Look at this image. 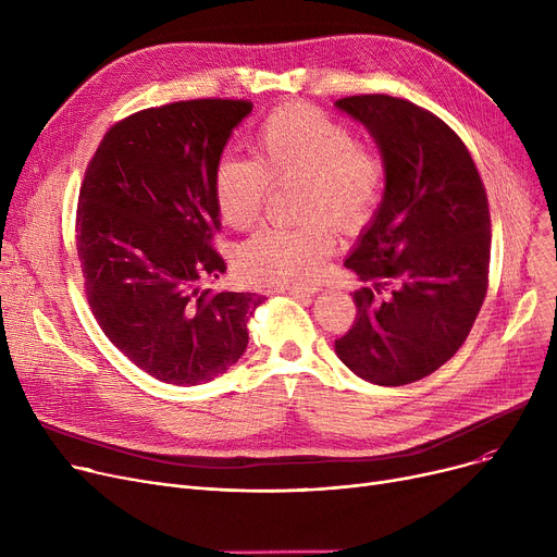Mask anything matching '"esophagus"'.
Here are the masks:
<instances>
[{"label": "esophagus", "instance_id": "esophagus-1", "mask_svg": "<svg viewBox=\"0 0 557 557\" xmlns=\"http://www.w3.org/2000/svg\"><path fill=\"white\" fill-rule=\"evenodd\" d=\"M277 290H280V294L302 298V300H309V298L315 296V288H302V286H290V284H280Z\"/></svg>", "mask_w": 557, "mask_h": 557}]
</instances>
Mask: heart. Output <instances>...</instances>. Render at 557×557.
Returning a JSON list of instances; mask_svg holds the SVG:
<instances>
[{"instance_id":"obj_1","label":"heart","mask_w":557,"mask_h":557,"mask_svg":"<svg viewBox=\"0 0 557 557\" xmlns=\"http://www.w3.org/2000/svg\"><path fill=\"white\" fill-rule=\"evenodd\" d=\"M302 178L296 227L269 225L239 250V267L252 280L311 284L336 250L338 227L355 230L374 212L384 185V164L357 144L345 124L311 106L271 112L255 133V158L223 153L214 166L212 191L221 219L246 230L263 212L271 181Z\"/></svg>"}]
</instances>
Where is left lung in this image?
<instances>
[{
    "mask_svg": "<svg viewBox=\"0 0 557 557\" xmlns=\"http://www.w3.org/2000/svg\"><path fill=\"white\" fill-rule=\"evenodd\" d=\"M334 106L370 133L386 181L345 259L368 286L355 294V325L334 349L370 384H413L458 352L485 300V187L460 137L429 110L386 95Z\"/></svg>",
    "mask_w": 557,
    "mask_h": 557,
    "instance_id": "1",
    "label": "left lung"
}]
</instances>
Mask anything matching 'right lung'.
I'll return each mask as SVG.
<instances>
[{
    "instance_id": "add662e5",
    "label": "right lung",
    "mask_w": 557,
    "mask_h": 557,
    "mask_svg": "<svg viewBox=\"0 0 557 557\" xmlns=\"http://www.w3.org/2000/svg\"><path fill=\"white\" fill-rule=\"evenodd\" d=\"M250 110L196 99L135 112L106 133L85 171L76 250L87 302L112 345L164 384L198 386L237 363L263 302L200 284L225 271L212 248V175Z\"/></svg>"
}]
</instances>
